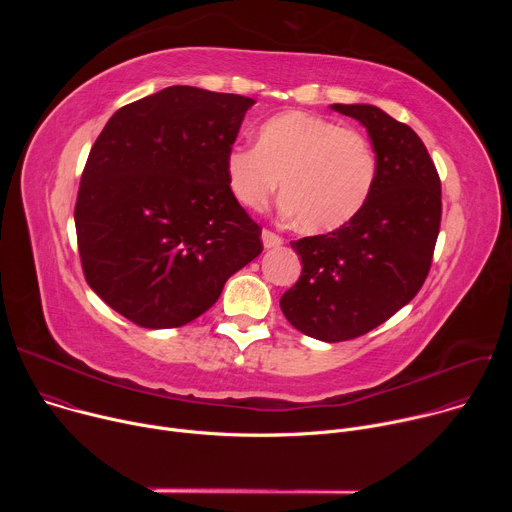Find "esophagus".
Wrapping results in <instances>:
<instances>
[{
	"instance_id": "esophagus-1",
	"label": "esophagus",
	"mask_w": 512,
	"mask_h": 512,
	"mask_svg": "<svg viewBox=\"0 0 512 512\" xmlns=\"http://www.w3.org/2000/svg\"><path fill=\"white\" fill-rule=\"evenodd\" d=\"M261 239H263V247L265 249H275V247L283 245V239L279 235H275L273 231H269V229H263Z\"/></svg>"
}]
</instances>
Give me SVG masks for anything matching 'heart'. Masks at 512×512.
I'll return each instance as SVG.
<instances>
[{
    "label": "heart",
    "instance_id": "heart-1",
    "mask_svg": "<svg viewBox=\"0 0 512 512\" xmlns=\"http://www.w3.org/2000/svg\"><path fill=\"white\" fill-rule=\"evenodd\" d=\"M377 156L367 135L306 111H285L257 129L255 148H233L227 180L249 210H263L281 182L285 210L308 233L340 229L369 202Z\"/></svg>",
    "mask_w": 512,
    "mask_h": 512
}]
</instances>
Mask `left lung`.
Returning <instances> with one entry per match:
<instances>
[{
  "instance_id": "1",
  "label": "left lung",
  "mask_w": 512,
  "mask_h": 512,
  "mask_svg": "<svg viewBox=\"0 0 512 512\" xmlns=\"http://www.w3.org/2000/svg\"><path fill=\"white\" fill-rule=\"evenodd\" d=\"M360 121L377 154V182L350 223L291 241L302 275L279 300L287 322L324 342L387 322L421 289L442 223V182L419 135L373 105H332Z\"/></svg>"
}]
</instances>
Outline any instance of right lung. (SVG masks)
I'll use <instances>...</instances> for the list:
<instances>
[{"instance_id":"add662e5","label":"right lung","mask_w":512,"mask_h":512,"mask_svg":"<svg viewBox=\"0 0 512 512\" xmlns=\"http://www.w3.org/2000/svg\"><path fill=\"white\" fill-rule=\"evenodd\" d=\"M253 99L168 87L121 107L87 158L75 225L95 294L141 328L202 316L261 251L227 156Z\"/></svg>"}]
</instances>
